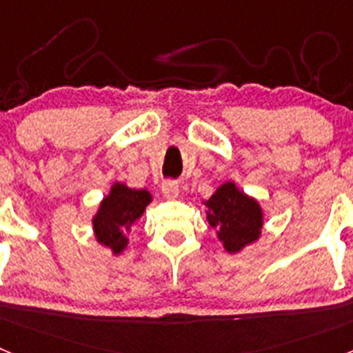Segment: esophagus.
I'll use <instances>...</instances> for the list:
<instances>
[{
  "label": "esophagus",
  "instance_id": "esophagus-1",
  "mask_svg": "<svg viewBox=\"0 0 353 353\" xmlns=\"http://www.w3.org/2000/svg\"><path fill=\"white\" fill-rule=\"evenodd\" d=\"M161 189L166 198H176V196H179V182H174V180H166V182H162Z\"/></svg>",
  "mask_w": 353,
  "mask_h": 353
}]
</instances>
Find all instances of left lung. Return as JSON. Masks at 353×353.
<instances>
[{"label": "left lung", "instance_id": "8db88e82", "mask_svg": "<svg viewBox=\"0 0 353 353\" xmlns=\"http://www.w3.org/2000/svg\"><path fill=\"white\" fill-rule=\"evenodd\" d=\"M207 219L217 230L228 252H236L260 236L261 208L252 198L226 182L207 201Z\"/></svg>", "mask_w": 353, "mask_h": 353}]
</instances>
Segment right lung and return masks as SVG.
I'll use <instances>...</instances> for the list:
<instances>
[{
  "mask_svg": "<svg viewBox=\"0 0 353 353\" xmlns=\"http://www.w3.org/2000/svg\"><path fill=\"white\" fill-rule=\"evenodd\" d=\"M152 201V196L145 189H129L123 183H114L111 194L104 198L101 210L93 219V230L99 242L121 252L127 245V233L134 223L141 217L146 205Z\"/></svg>",
  "mask_w": 353,
  "mask_h": 353,
  "instance_id": "obj_1",
  "label": "right lung"
}]
</instances>
